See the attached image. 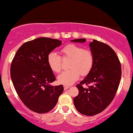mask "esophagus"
<instances>
[{
	"instance_id": "34e87169",
	"label": "esophagus",
	"mask_w": 133,
	"mask_h": 133,
	"mask_svg": "<svg viewBox=\"0 0 133 133\" xmlns=\"http://www.w3.org/2000/svg\"><path fill=\"white\" fill-rule=\"evenodd\" d=\"M69 88H70L69 86H66V85H64V90H67V89H69Z\"/></svg>"
}]
</instances>
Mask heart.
<instances>
[{"label": "heart", "mask_w": 133, "mask_h": 133, "mask_svg": "<svg viewBox=\"0 0 133 133\" xmlns=\"http://www.w3.org/2000/svg\"><path fill=\"white\" fill-rule=\"evenodd\" d=\"M62 58L54 52L48 54L47 61L49 67L53 72L59 73L62 68L63 59H70L68 64L69 70L65 71L57 77L58 82L62 85L70 86L74 83L80 75L85 76L90 73L94 66V57L92 52L83 49L76 44H68L61 48Z\"/></svg>", "instance_id": "heart-1"}]
</instances>
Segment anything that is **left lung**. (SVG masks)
Returning <instances> with one entry per match:
<instances>
[{
	"label": "left lung",
	"mask_w": 133,
	"mask_h": 133,
	"mask_svg": "<svg viewBox=\"0 0 133 133\" xmlns=\"http://www.w3.org/2000/svg\"><path fill=\"white\" fill-rule=\"evenodd\" d=\"M72 41L84 43L86 39ZM90 47L94 55V66L76 85L79 94L74 98V104L81 114L94 116L104 111L114 99L121 79L122 67L116 54L108 44L94 39ZM83 84L88 86L87 89L82 87Z\"/></svg>",
	"instance_id": "obj_1"
}]
</instances>
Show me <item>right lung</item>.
Instances as JSON below:
<instances>
[{
    "mask_svg": "<svg viewBox=\"0 0 133 133\" xmlns=\"http://www.w3.org/2000/svg\"><path fill=\"white\" fill-rule=\"evenodd\" d=\"M62 42L48 37L30 41L18 49L10 67L13 84L22 103L39 114L54 109L64 90L62 85L51 86L56 80L48 64V56Z\"/></svg>",
    "mask_w": 133,
    "mask_h": 133,
    "instance_id": "right-lung-1",
    "label": "right lung"
}]
</instances>
